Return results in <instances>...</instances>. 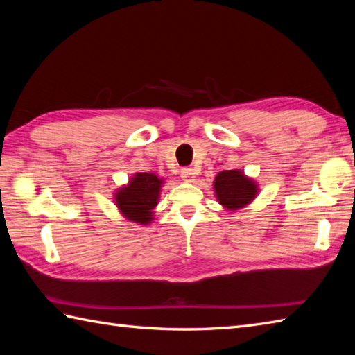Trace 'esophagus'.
I'll return each mask as SVG.
<instances>
[{
	"instance_id": "obj_1",
	"label": "esophagus",
	"mask_w": 355,
	"mask_h": 355,
	"mask_svg": "<svg viewBox=\"0 0 355 355\" xmlns=\"http://www.w3.org/2000/svg\"><path fill=\"white\" fill-rule=\"evenodd\" d=\"M182 178L184 180V182H193L195 180V172L192 168H184L182 169Z\"/></svg>"
}]
</instances>
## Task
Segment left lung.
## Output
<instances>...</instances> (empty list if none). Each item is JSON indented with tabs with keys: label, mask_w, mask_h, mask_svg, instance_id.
Segmentation results:
<instances>
[{
	"label": "left lung",
	"mask_w": 355,
	"mask_h": 355,
	"mask_svg": "<svg viewBox=\"0 0 355 355\" xmlns=\"http://www.w3.org/2000/svg\"><path fill=\"white\" fill-rule=\"evenodd\" d=\"M215 193L216 198L225 209H239L248 205L258 189L254 182L247 178L243 172L238 169L223 171L216 175L215 182Z\"/></svg>",
	"instance_id": "8db88e82"
}]
</instances>
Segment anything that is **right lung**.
Segmentation results:
<instances>
[{
	"label": "right lung",
	"mask_w": 355,
	"mask_h": 355,
	"mask_svg": "<svg viewBox=\"0 0 355 355\" xmlns=\"http://www.w3.org/2000/svg\"><path fill=\"white\" fill-rule=\"evenodd\" d=\"M162 180L154 173H135L128 186L119 189L116 202L128 220L139 224H149L153 220V210L157 206Z\"/></svg>",
	"instance_id": "1"
}]
</instances>
